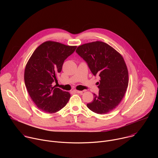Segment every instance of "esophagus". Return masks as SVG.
Listing matches in <instances>:
<instances>
[{
  "mask_svg": "<svg viewBox=\"0 0 158 158\" xmlns=\"http://www.w3.org/2000/svg\"><path fill=\"white\" fill-rule=\"evenodd\" d=\"M74 91L75 93H79V94L82 93V91H78V90H74Z\"/></svg>",
  "mask_w": 158,
  "mask_h": 158,
  "instance_id": "obj_1",
  "label": "esophagus"
}]
</instances>
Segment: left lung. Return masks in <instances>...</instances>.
I'll list each match as a JSON object with an SVG mask.
<instances>
[{"label":"left lung","instance_id":"1","mask_svg":"<svg viewBox=\"0 0 158 158\" xmlns=\"http://www.w3.org/2000/svg\"><path fill=\"white\" fill-rule=\"evenodd\" d=\"M87 63L94 76H99V94L87 104L95 113L104 114L122 101L128 86L129 75L123 56L107 44L96 41L79 46L76 51Z\"/></svg>","mask_w":158,"mask_h":158}]
</instances>
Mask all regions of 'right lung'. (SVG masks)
I'll return each instance as SVG.
<instances>
[{
	"label": "right lung",
	"mask_w": 158,
	"mask_h": 158,
	"mask_svg": "<svg viewBox=\"0 0 158 158\" xmlns=\"http://www.w3.org/2000/svg\"><path fill=\"white\" fill-rule=\"evenodd\" d=\"M77 46L46 41L34 51L24 71V81L28 93L37 107L48 113H55L68 102L71 94L52 85L57 81L64 60Z\"/></svg>",
	"instance_id": "obj_1"
}]
</instances>
